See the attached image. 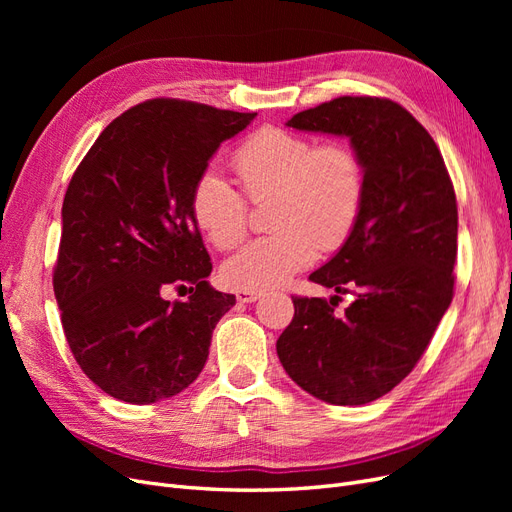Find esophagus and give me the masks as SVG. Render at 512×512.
Instances as JSON below:
<instances>
[{"instance_id": "1", "label": "esophagus", "mask_w": 512, "mask_h": 512, "mask_svg": "<svg viewBox=\"0 0 512 512\" xmlns=\"http://www.w3.org/2000/svg\"><path fill=\"white\" fill-rule=\"evenodd\" d=\"M256 299H260V290H237L239 303H254Z\"/></svg>"}]
</instances>
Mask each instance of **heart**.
Returning a JSON list of instances; mask_svg holds the SVG:
<instances>
[{"label": "heart", "mask_w": 512, "mask_h": 512, "mask_svg": "<svg viewBox=\"0 0 512 512\" xmlns=\"http://www.w3.org/2000/svg\"><path fill=\"white\" fill-rule=\"evenodd\" d=\"M247 198L273 196L269 237L254 239L226 260L222 280L235 290H269L286 284L316 260L320 247H342L365 203V170L346 143L316 145L284 128H260L232 151ZM196 226L218 250H230L247 235L250 209L239 190L215 168L198 175L190 196Z\"/></svg>", "instance_id": "obj_1"}]
</instances>
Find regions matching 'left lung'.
<instances>
[{
	"mask_svg": "<svg viewBox=\"0 0 512 512\" xmlns=\"http://www.w3.org/2000/svg\"><path fill=\"white\" fill-rule=\"evenodd\" d=\"M286 126L348 136L363 162L365 203L350 239L309 275L335 290L331 303L292 297L277 356L309 395L363 406L410 374L453 301V181L429 132L393 100L342 96ZM339 293L355 297L342 317Z\"/></svg>",
	"mask_w": 512,
	"mask_h": 512,
	"instance_id": "8db88e82",
	"label": "left lung"
}]
</instances>
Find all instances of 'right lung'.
I'll return each mask as SVG.
<instances>
[{
    "instance_id": "1",
    "label": "right lung",
    "mask_w": 512,
    "mask_h": 512,
    "mask_svg": "<svg viewBox=\"0 0 512 512\" xmlns=\"http://www.w3.org/2000/svg\"><path fill=\"white\" fill-rule=\"evenodd\" d=\"M254 117L147 100L108 123L74 170L53 288L76 363L111 397L153 404L203 371L235 294L207 282L211 258L190 196L213 153ZM168 285L193 294L170 304Z\"/></svg>"
}]
</instances>
